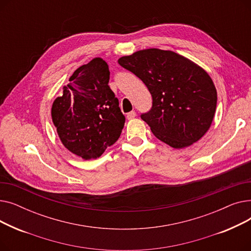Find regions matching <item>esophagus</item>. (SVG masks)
Returning <instances> with one entry per match:
<instances>
[{
  "mask_svg": "<svg viewBox=\"0 0 251 251\" xmlns=\"http://www.w3.org/2000/svg\"><path fill=\"white\" fill-rule=\"evenodd\" d=\"M136 117V112L135 111H131L127 114V119L128 120H131V119H133Z\"/></svg>",
  "mask_w": 251,
  "mask_h": 251,
  "instance_id": "esophagus-1",
  "label": "esophagus"
}]
</instances>
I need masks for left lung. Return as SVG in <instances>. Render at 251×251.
Segmentation results:
<instances>
[{
    "label": "left lung",
    "instance_id": "1",
    "mask_svg": "<svg viewBox=\"0 0 251 251\" xmlns=\"http://www.w3.org/2000/svg\"><path fill=\"white\" fill-rule=\"evenodd\" d=\"M118 63L149 88L152 107L140 117L157 139L183 149L205 134L215 116L217 90L199 65L159 49L138 50Z\"/></svg>",
    "mask_w": 251,
    "mask_h": 251
}]
</instances>
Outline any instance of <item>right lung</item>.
Here are the masks:
<instances>
[{"label":"right lung","mask_w":251,"mask_h":251,"mask_svg":"<svg viewBox=\"0 0 251 251\" xmlns=\"http://www.w3.org/2000/svg\"><path fill=\"white\" fill-rule=\"evenodd\" d=\"M109 79L108 64L92 59L74 71L63 96L52 102V123L63 146L84 160L100 156L124 127L125 116Z\"/></svg>","instance_id":"right-lung-1"}]
</instances>
